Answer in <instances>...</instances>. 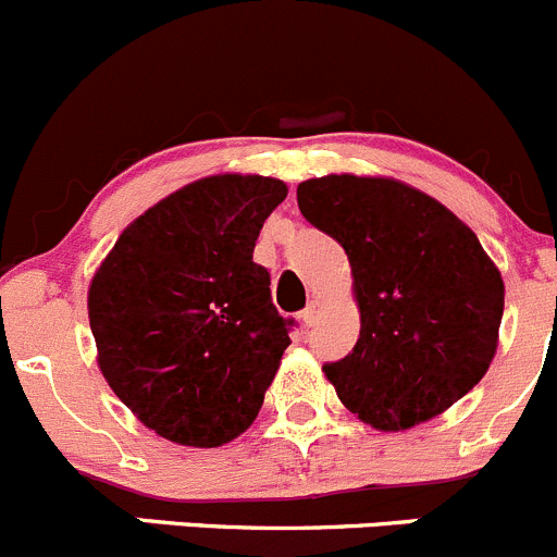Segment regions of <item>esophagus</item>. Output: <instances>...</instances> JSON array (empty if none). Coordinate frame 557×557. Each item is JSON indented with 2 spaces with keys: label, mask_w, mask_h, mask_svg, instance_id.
Listing matches in <instances>:
<instances>
[{
  "label": "esophagus",
  "mask_w": 557,
  "mask_h": 557,
  "mask_svg": "<svg viewBox=\"0 0 557 557\" xmlns=\"http://www.w3.org/2000/svg\"><path fill=\"white\" fill-rule=\"evenodd\" d=\"M321 299H310L307 301V307L305 310H301V323H305V326H315L318 323V315H321Z\"/></svg>",
  "instance_id": "1"
}]
</instances>
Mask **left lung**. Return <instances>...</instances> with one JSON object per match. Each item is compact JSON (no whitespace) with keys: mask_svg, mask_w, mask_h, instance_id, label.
I'll use <instances>...</instances> for the list:
<instances>
[{"mask_svg":"<svg viewBox=\"0 0 557 557\" xmlns=\"http://www.w3.org/2000/svg\"><path fill=\"white\" fill-rule=\"evenodd\" d=\"M307 223L343 245L361 332L323 364L350 413L408 430L484 377L504 318V280L476 234L428 193L383 176L332 174L296 187Z\"/></svg>","mask_w":557,"mask_h":557,"instance_id":"left-lung-1","label":"left lung"}]
</instances>
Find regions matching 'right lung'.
I'll list each match as a JSON object with an SVG mask.
<instances>
[{
  "instance_id": "obj_1",
  "label": "right lung",
  "mask_w": 557,
  "mask_h": 557,
  "mask_svg": "<svg viewBox=\"0 0 557 557\" xmlns=\"http://www.w3.org/2000/svg\"><path fill=\"white\" fill-rule=\"evenodd\" d=\"M288 196L272 176L220 174L171 193L122 231L89 285L108 386L149 430L212 449L256 422L294 321L252 261Z\"/></svg>"
}]
</instances>
